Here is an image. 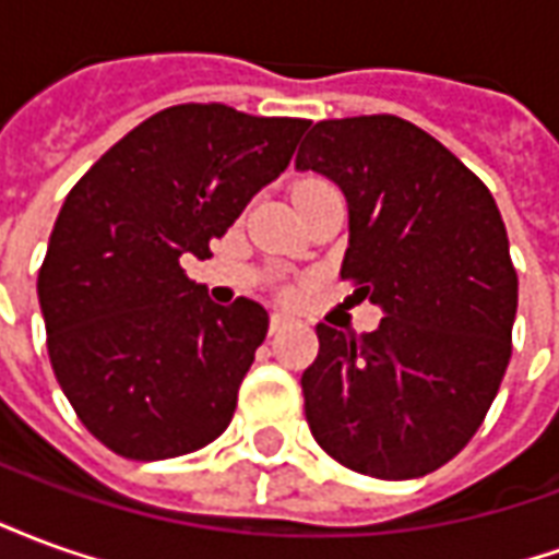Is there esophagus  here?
Here are the masks:
<instances>
[{
    "label": "esophagus",
    "mask_w": 559,
    "mask_h": 559,
    "mask_svg": "<svg viewBox=\"0 0 559 559\" xmlns=\"http://www.w3.org/2000/svg\"><path fill=\"white\" fill-rule=\"evenodd\" d=\"M296 320L290 314H284V311H275V314L269 317V332H281V329L293 326Z\"/></svg>",
    "instance_id": "esophagus-1"
}]
</instances>
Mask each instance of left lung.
Listing matches in <instances>:
<instances>
[{
	"label": "left lung",
	"mask_w": 559,
	"mask_h": 559,
	"mask_svg": "<svg viewBox=\"0 0 559 559\" xmlns=\"http://www.w3.org/2000/svg\"><path fill=\"white\" fill-rule=\"evenodd\" d=\"M296 170L341 188V278L383 311L362 335L317 326L305 419L344 467L419 479L467 445L512 356L518 275L500 209L476 173L399 116L317 122Z\"/></svg>",
	"instance_id": "1"
}]
</instances>
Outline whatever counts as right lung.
Listing matches in <instances>:
<instances>
[{"mask_svg": "<svg viewBox=\"0 0 559 559\" xmlns=\"http://www.w3.org/2000/svg\"><path fill=\"white\" fill-rule=\"evenodd\" d=\"M308 128L227 104H176L95 160L62 203L38 272L56 380L116 455H188L233 419L266 308L209 299L182 257H212Z\"/></svg>", "mask_w": 559, "mask_h": 559, "instance_id": "right-lung-1", "label": "right lung"}]
</instances>
